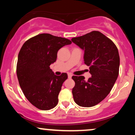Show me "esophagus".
I'll use <instances>...</instances> for the list:
<instances>
[{"label": "esophagus", "mask_w": 135, "mask_h": 135, "mask_svg": "<svg viewBox=\"0 0 135 135\" xmlns=\"http://www.w3.org/2000/svg\"><path fill=\"white\" fill-rule=\"evenodd\" d=\"M72 74H68V77H69V79L72 78Z\"/></svg>", "instance_id": "esophagus-1"}]
</instances>
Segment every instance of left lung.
Here are the masks:
<instances>
[{
  "instance_id": "obj_1",
  "label": "left lung",
  "mask_w": 135,
  "mask_h": 135,
  "mask_svg": "<svg viewBox=\"0 0 135 135\" xmlns=\"http://www.w3.org/2000/svg\"><path fill=\"white\" fill-rule=\"evenodd\" d=\"M84 51V63L89 66L91 77L72 76L75 86L74 100L83 107H91L101 102L109 94L119 75L120 58L114 43L98 31L72 38Z\"/></svg>"
}]
</instances>
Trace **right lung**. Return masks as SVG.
Here are the masks:
<instances>
[{
    "label": "right lung",
    "mask_w": 135,
    "mask_h": 135,
    "mask_svg": "<svg viewBox=\"0 0 135 135\" xmlns=\"http://www.w3.org/2000/svg\"><path fill=\"white\" fill-rule=\"evenodd\" d=\"M71 44L67 38L41 33L26 41L20 49L16 66L20 86L27 100L38 109L47 110L58 104L68 75H55L49 66L56 60L59 49Z\"/></svg>",
    "instance_id": "1"
}]
</instances>
